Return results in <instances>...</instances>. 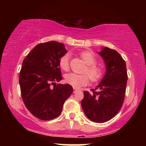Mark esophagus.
<instances>
[{
    "mask_svg": "<svg viewBox=\"0 0 146 146\" xmlns=\"http://www.w3.org/2000/svg\"><path fill=\"white\" fill-rule=\"evenodd\" d=\"M78 90L75 89V88H74V89H73V93H76V92H78Z\"/></svg>",
    "mask_w": 146,
    "mask_h": 146,
    "instance_id": "1",
    "label": "esophagus"
}]
</instances>
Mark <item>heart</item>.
Instances as JSON below:
<instances>
[{
  "label": "heart",
  "instance_id": "obj_1",
  "mask_svg": "<svg viewBox=\"0 0 146 146\" xmlns=\"http://www.w3.org/2000/svg\"><path fill=\"white\" fill-rule=\"evenodd\" d=\"M80 56L88 66L85 69L84 73H87L93 82H98L103 76V71L100 67L95 65L96 60L90 51H85L80 53ZM69 53H65L59 60L60 67L63 71H67L69 68ZM90 79L86 74L78 75L76 73H70L65 75V82L75 88H80L86 86L89 83Z\"/></svg>",
  "mask_w": 146,
  "mask_h": 146
}]
</instances>
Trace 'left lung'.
Here are the masks:
<instances>
[{"mask_svg": "<svg viewBox=\"0 0 146 146\" xmlns=\"http://www.w3.org/2000/svg\"><path fill=\"white\" fill-rule=\"evenodd\" d=\"M98 54L103 58L106 72L93 93L84 92L82 107L92 121L103 123L111 119L121 109L124 101L128 75L126 64L115 50L104 47Z\"/></svg>", "mask_w": 146, "mask_h": 146, "instance_id": "left-lung-1", "label": "left lung"}]
</instances>
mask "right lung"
<instances>
[{
  "label": "right lung",
  "mask_w": 146,
  "mask_h": 146,
  "mask_svg": "<svg viewBox=\"0 0 146 146\" xmlns=\"http://www.w3.org/2000/svg\"><path fill=\"white\" fill-rule=\"evenodd\" d=\"M66 52L62 43H40L23 62L19 75L22 98L30 113L40 119L59 116L64 103L73 93L71 85L56 84L62 79L59 60Z\"/></svg>",
  "instance_id": "right-lung-1"
}]
</instances>
